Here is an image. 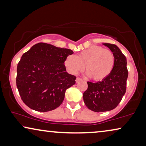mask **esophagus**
<instances>
[{"mask_svg": "<svg viewBox=\"0 0 146 146\" xmlns=\"http://www.w3.org/2000/svg\"><path fill=\"white\" fill-rule=\"evenodd\" d=\"M81 78H79V77H77L76 78V80H75V81H76V83H79V81H81Z\"/></svg>", "mask_w": 146, "mask_h": 146, "instance_id": "1", "label": "esophagus"}]
</instances>
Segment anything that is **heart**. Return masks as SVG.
I'll use <instances>...</instances> for the list:
<instances>
[{
  "label": "heart",
  "instance_id": "obj_1",
  "mask_svg": "<svg viewBox=\"0 0 146 146\" xmlns=\"http://www.w3.org/2000/svg\"><path fill=\"white\" fill-rule=\"evenodd\" d=\"M65 66L69 73L77 75L85 69L87 75L94 81H102L110 75L115 64L112 51L101 46H93L83 50L77 56L69 55L65 60Z\"/></svg>",
  "mask_w": 146,
  "mask_h": 146
}]
</instances>
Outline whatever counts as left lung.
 Segmentation results:
<instances>
[{
    "mask_svg": "<svg viewBox=\"0 0 146 146\" xmlns=\"http://www.w3.org/2000/svg\"><path fill=\"white\" fill-rule=\"evenodd\" d=\"M115 57L114 69L108 77L97 83L88 81V88L83 93V100L89 109L96 112L113 110L120 103L126 91L128 71L126 57L118 46L103 44Z\"/></svg>",
    "mask_w": 146,
    "mask_h": 146,
    "instance_id": "left-lung-1",
    "label": "left lung"
}]
</instances>
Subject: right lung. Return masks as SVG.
Here are the masks:
<instances>
[{"label": "right lung", "instance_id": "obj_1", "mask_svg": "<svg viewBox=\"0 0 146 146\" xmlns=\"http://www.w3.org/2000/svg\"><path fill=\"white\" fill-rule=\"evenodd\" d=\"M71 50L38 43L24 53L17 66L16 86L22 101L39 112L54 110L62 103L76 77L66 71L65 60Z\"/></svg>", "mask_w": 146, "mask_h": 146}]
</instances>
